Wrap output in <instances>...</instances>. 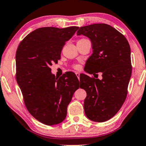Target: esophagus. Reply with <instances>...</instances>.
Wrapping results in <instances>:
<instances>
[{"label":"esophagus","mask_w":146,"mask_h":146,"mask_svg":"<svg viewBox=\"0 0 146 146\" xmlns=\"http://www.w3.org/2000/svg\"><path fill=\"white\" fill-rule=\"evenodd\" d=\"M75 75H76V76L78 77V80H80V73H78V72H76V73H75Z\"/></svg>","instance_id":"1"}]
</instances>
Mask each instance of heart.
<instances>
[{
  "mask_svg": "<svg viewBox=\"0 0 146 146\" xmlns=\"http://www.w3.org/2000/svg\"><path fill=\"white\" fill-rule=\"evenodd\" d=\"M82 40H84V38H82V39H80V41H82ZM74 68H76V69H79V68H80V66L77 65V64H76V65H74Z\"/></svg>",
  "mask_w": 146,
  "mask_h": 146,
  "instance_id": "b5f03b06",
  "label": "heart"
}]
</instances>
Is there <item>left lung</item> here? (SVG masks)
Segmentation results:
<instances>
[{
  "label": "left lung",
  "instance_id": "1",
  "mask_svg": "<svg viewBox=\"0 0 146 146\" xmlns=\"http://www.w3.org/2000/svg\"><path fill=\"white\" fill-rule=\"evenodd\" d=\"M77 35L90 38L93 50L85 71L94 78L84 74L80 78V88L87 93L84 111L90 120L105 122L117 113L127 95L132 73L129 43L123 35L106 24L80 27ZM98 72L102 74L101 80Z\"/></svg>",
  "mask_w": 146,
  "mask_h": 146
}]
</instances>
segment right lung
<instances>
[{"label": "right lung", "mask_w": 146, "mask_h": 146, "mask_svg": "<svg viewBox=\"0 0 146 146\" xmlns=\"http://www.w3.org/2000/svg\"><path fill=\"white\" fill-rule=\"evenodd\" d=\"M78 29L39 28L28 35L17 47L16 80L24 103L29 113L46 125H55L65 119L68 105L80 87L73 73L58 78L50 68L60 59L65 42Z\"/></svg>", "instance_id": "obj_1"}]
</instances>
